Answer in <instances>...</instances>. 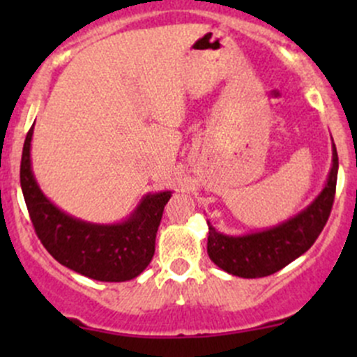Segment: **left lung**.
Here are the masks:
<instances>
[{"label": "left lung", "instance_id": "obj_1", "mask_svg": "<svg viewBox=\"0 0 357 357\" xmlns=\"http://www.w3.org/2000/svg\"><path fill=\"white\" fill-rule=\"evenodd\" d=\"M333 142V139H332ZM338 157L332 145V169L321 193L294 218L262 231L231 236L208 225L207 254L222 271L240 278H262L301 257L325 228L337 188Z\"/></svg>", "mask_w": 357, "mask_h": 357}]
</instances>
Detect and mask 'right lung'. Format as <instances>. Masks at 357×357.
<instances>
[{
  "instance_id": "obj_1",
  "label": "right lung",
  "mask_w": 357,
  "mask_h": 357,
  "mask_svg": "<svg viewBox=\"0 0 357 357\" xmlns=\"http://www.w3.org/2000/svg\"><path fill=\"white\" fill-rule=\"evenodd\" d=\"M25 136L20 186L36 235L66 268L98 282H128L145 271L155 252L162 212L172 192L149 193L124 221L96 225L56 207L39 188L31 164V139Z\"/></svg>"
}]
</instances>
